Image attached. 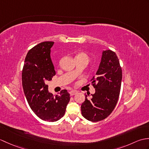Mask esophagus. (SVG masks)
I'll return each mask as SVG.
<instances>
[{
    "label": "esophagus",
    "instance_id": "34e87169",
    "mask_svg": "<svg viewBox=\"0 0 149 149\" xmlns=\"http://www.w3.org/2000/svg\"><path fill=\"white\" fill-rule=\"evenodd\" d=\"M77 93H78L77 91H76V90H72L70 91V94L71 96L75 95H76Z\"/></svg>",
    "mask_w": 149,
    "mask_h": 149
}]
</instances>
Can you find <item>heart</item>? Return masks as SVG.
<instances>
[{"label": "heart", "instance_id": "1", "mask_svg": "<svg viewBox=\"0 0 149 149\" xmlns=\"http://www.w3.org/2000/svg\"><path fill=\"white\" fill-rule=\"evenodd\" d=\"M86 58L87 59H88V56L86 54L83 53V52H81L78 54L75 57V58Z\"/></svg>", "mask_w": 149, "mask_h": 149}]
</instances>
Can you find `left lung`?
I'll list each match as a JSON object with an SVG mask.
<instances>
[{
	"label": "left lung",
	"instance_id": "obj_1",
	"mask_svg": "<svg viewBox=\"0 0 149 149\" xmlns=\"http://www.w3.org/2000/svg\"><path fill=\"white\" fill-rule=\"evenodd\" d=\"M122 72L115 52L103 50L99 69L91 84L95 92L90 97L85 95V101L81 106L85 118L91 122H99L107 118L118 102Z\"/></svg>",
	"mask_w": 149,
	"mask_h": 149
}]
</instances>
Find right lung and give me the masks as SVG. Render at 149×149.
Here are the masks:
<instances>
[{"instance_id":"add662e5","label":"right lung","mask_w":149,"mask_h":149,"mask_svg":"<svg viewBox=\"0 0 149 149\" xmlns=\"http://www.w3.org/2000/svg\"><path fill=\"white\" fill-rule=\"evenodd\" d=\"M54 43L42 42L31 49L25 59L22 74V86L31 109L40 118L52 122L64 116L70 98L66 90L55 97L48 90L47 82L56 75L50 58Z\"/></svg>"}]
</instances>
